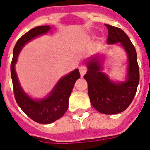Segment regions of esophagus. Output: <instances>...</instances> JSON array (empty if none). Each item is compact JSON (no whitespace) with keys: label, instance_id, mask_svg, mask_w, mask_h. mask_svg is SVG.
Returning a JSON list of instances; mask_svg holds the SVG:
<instances>
[{"label":"esophagus","instance_id":"1","mask_svg":"<svg viewBox=\"0 0 150 150\" xmlns=\"http://www.w3.org/2000/svg\"><path fill=\"white\" fill-rule=\"evenodd\" d=\"M87 71V68L85 65H81L79 67V72L81 74V76H83V75L86 74V72Z\"/></svg>","mask_w":150,"mask_h":150}]
</instances>
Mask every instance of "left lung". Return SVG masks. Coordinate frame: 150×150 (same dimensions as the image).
I'll use <instances>...</instances> for the list:
<instances>
[{"label":"left lung","mask_w":150,"mask_h":150,"mask_svg":"<svg viewBox=\"0 0 150 150\" xmlns=\"http://www.w3.org/2000/svg\"><path fill=\"white\" fill-rule=\"evenodd\" d=\"M108 29V43H121L128 56V79L125 82L114 83L105 73L99 57L87 63L88 71L84 79L88 83V93L93 107L101 114H115L125 110L137 91L139 82V68L135 48L125 32L118 27L105 24Z\"/></svg>","instance_id":"left-lung-1"}]
</instances>
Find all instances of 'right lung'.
<instances>
[{
    "label": "right lung",
    "mask_w": 150,
    "mask_h": 150,
    "mask_svg": "<svg viewBox=\"0 0 150 150\" xmlns=\"http://www.w3.org/2000/svg\"><path fill=\"white\" fill-rule=\"evenodd\" d=\"M50 29L49 25L35 27L21 36L15 43L11 63V75L15 100L27 116L40 124L52 123L63 116L68 108V99L74 85L76 80L80 78L79 71L75 69L61 79L50 96L40 100H32L21 88L15 70V64L17 61L18 55L25 43L36 36L46 33Z\"/></svg>",
    "instance_id": "right-lung-1"
}]
</instances>
